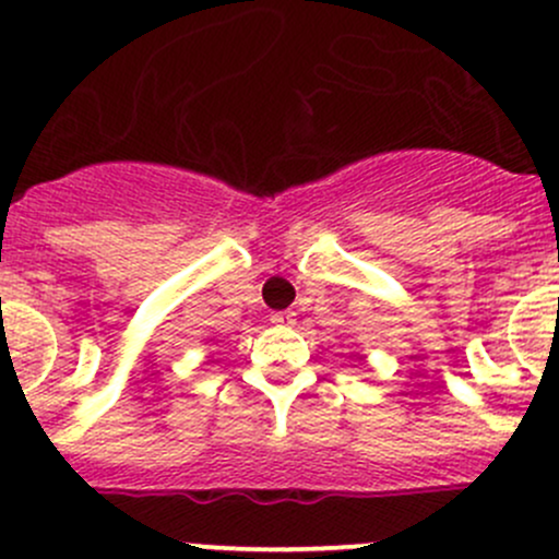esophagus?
<instances>
[{
	"mask_svg": "<svg viewBox=\"0 0 559 559\" xmlns=\"http://www.w3.org/2000/svg\"><path fill=\"white\" fill-rule=\"evenodd\" d=\"M270 324H275V326H295L297 324V313H295V310H281V313L270 316Z\"/></svg>",
	"mask_w": 559,
	"mask_h": 559,
	"instance_id": "34e87169",
	"label": "esophagus"
}]
</instances>
